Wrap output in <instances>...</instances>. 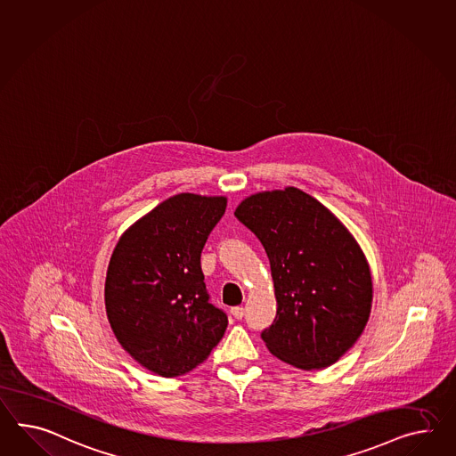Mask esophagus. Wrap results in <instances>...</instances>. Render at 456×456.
<instances>
[{
  "mask_svg": "<svg viewBox=\"0 0 456 456\" xmlns=\"http://www.w3.org/2000/svg\"><path fill=\"white\" fill-rule=\"evenodd\" d=\"M232 314H233L234 319H243L245 309L241 305H236V307H232Z\"/></svg>",
  "mask_w": 456,
  "mask_h": 456,
  "instance_id": "obj_1",
  "label": "esophagus"
}]
</instances>
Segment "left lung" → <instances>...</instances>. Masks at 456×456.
Instances as JSON below:
<instances>
[{
    "label": "left lung",
    "instance_id": "1",
    "mask_svg": "<svg viewBox=\"0 0 456 456\" xmlns=\"http://www.w3.org/2000/svg\"><path fill=\"white\" fill-rule=\"evenodd\" d=\"M234 216L269 257L278 303L274 322L261 334L269 352L303 370L338 362L372 309L370 268L355 238L299 188L255 193Z\"/></svg>",
    "mask_w": 456,
    "mask_h": 456
}]
</instances>
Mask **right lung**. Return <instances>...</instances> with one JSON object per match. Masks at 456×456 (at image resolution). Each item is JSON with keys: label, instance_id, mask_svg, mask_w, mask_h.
<instances>
[{"label": "right lung", "instance_id": "right-lung-1", "mask_svg": "<svg viewBox=\"0 0 456 456\" xmlns=\"http://www.w3.org/2000/svg\"><path fill=\"white\" fill-rule=\"evenodd\" d=\"M226 197L178 193L118 238L105 278V311L124 351L162 377L207 361L228 317L210 304L200 256Z\"/></svg>", "mask_w": 456, "mask_h": 456}]
</instances>
